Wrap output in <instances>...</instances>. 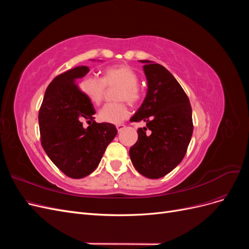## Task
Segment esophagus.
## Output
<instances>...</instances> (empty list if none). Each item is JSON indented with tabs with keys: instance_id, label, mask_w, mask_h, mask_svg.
I'll list each match as a JSON object with an SVG mask.
<instances>
[{
	"instance_id": "1",
	"label": "esophagus",
	"mask_w": 249,
	"mask_h": 249,
	"mask_svg": "<svg viewBox=\"0 0 249 249\" xmlns=\"http://www.w3.org/2000/svg\"><path fill=\"white\" fill-rule=\"evenodd\" d=\"M125 127V125L124 124H117L116 125V129H117V131H118V133L119 132H122L124 129Z\"/></svg>"
}]
</instances>
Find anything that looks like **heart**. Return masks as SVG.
<instances>
[{"mask_svg":"<svg viewBox=\"0 0 249 249\" xmlns=\"http://www.w3.org/2000/svg\"><path fill=\"white\" fill-rule=\"evenodd\" d=\"M138 74L127 65H116L108 67L103 72V78L87 76L81 82V90L87 99L94 105H100L106 87L118 85L116 99L125 100L136 104L141 99V91L138 87ZM130 114V110L124 102L110 103L105 105L99 113L100 119L104 123L119 124Z\"/></svg>","mask_w":249,"mask_h":249,"instance_id":"b5f03b06","label":"heart"}]
</instances>
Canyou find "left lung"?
I'll return each instance as SVG.
<instances>
[{
  "instance_id": "1",
  "label": "left lung",
  "mask_w": 249,
  "mask_h": 249,
  "mask_svg": "<svg viewBox=\"0 0 249 249\" xmlns=\"http://www.w3.org/2000/svg\"><path fill=\"white\" fill-rule=\"evenodd\" d=\"M147 93L131 123H145L130 148L134 167L149 178L166 176L182 162L192 133L191 105L176 78L163 65L140 60Z\"/></svg>"
}]
</instances>
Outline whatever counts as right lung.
<instances>
[{
	"mask_svg": "<svg viewBox=\"0 0 249 249\" xmlns=\"http://www.w3.org/2000/svg\"><path fill=\"white\" fill-rule=\"evenodd\" d=\"M88 71L87 66H78L57 76L48 86L38 113L44 152L71 178L94 171L117 134L114 124L94 122L93 105L76 83ZM84 120L89 124L87 129L82 126Z\"/></svg>",
	"mask_w": 249,
	"mask_h": 249,
	"instance_id": "add662e5",
	"label": "right lung"
}]
</instances>
